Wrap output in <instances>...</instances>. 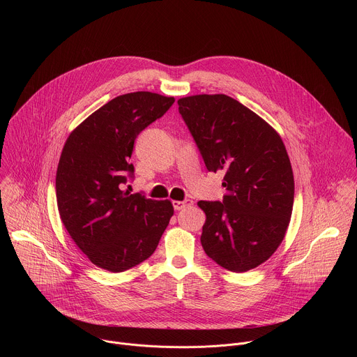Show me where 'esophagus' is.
Returning <instances> with one entry per match:
<instances>
[{
  "mask_svg": "<svg viewBox=\"0 0 357 357\" xmlns=\"http://www.w3.org/2000/svg\"><path fill=\"white\" fill-rule=\"evenodd\" d=\"M172 205H174V209H175V211H182V209H185V208L193 205V202L189 200V199H186V200H183V202H181V200H174Z\"/></svg>",
  "mask_w": 357,
  "mask_h": 357,
  "instance_id": "esophagus-1",
  "label": "esophagus"
}]
</instances>
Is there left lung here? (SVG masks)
Here are the masks:
<instances>
[{
  "instance_id": "obj_1",
  "label": "left lung",
  "mask_w": 357,
  "mask_h": 357,
  "mask_svg": "<svg viewBox=\"0 0 357 357\" xmlns=\"http://www.w3.org/2000/svg\"><path fill=\"white\" fill-rule=\"evenodd\" d=\"M179 113L212 172L223 171V202H197L205 212L200 243L223 268L244 273L282 243L294 205V174L280 134L226 94L178 100Z\"/></svg>"
}]
</instances>
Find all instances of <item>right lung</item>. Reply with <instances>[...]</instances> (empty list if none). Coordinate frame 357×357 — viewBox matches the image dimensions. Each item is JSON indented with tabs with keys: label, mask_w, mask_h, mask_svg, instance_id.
I'll return each mask as SVG.
<instances>
[{
	"label": "right lung",
	"mask_w": 357,
	"mask_h": 357,
	"mask_svg": "<svg viewBox=\"0 0 357 357\" xmlns=\"http://www.w3.org/2000/svg\"><path fill=\"white\" fill-rule=\"evenodd\" d=\"M174 101L151 91L119 96L80 123L63 145L58 211L76 245L100 268L121 273L151 257L174 215L171 200L123 189L134 172L137 135Z\"/></svg>",
	"instance_id": "right-lung-1"
}]
</instances>
